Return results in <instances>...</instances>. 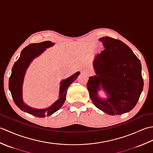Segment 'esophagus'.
I'll return each instance as SVG.
<instances>
[{
  "label": "esophagus",
  "instance_id": "34e87169",
  "mask_svg": "<svg viewBox=\"0 0 153 153\" xmlns=\"http://www.w3.org/2000/svg\"><path fill=\"white\" fill-rule=\"evenodd\" d=\"M82 74H87V71H85V70H83V71H82Z\"/></svg>",
  "mask_w": 153,
  "mask_h": 153
}]
</instances>
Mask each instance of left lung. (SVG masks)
Masks as SVG:
<instances>
[{"label": "left lung", "instance_id": "obj_1", "mask_svg": "<svg viewBox=\"0 0 153 153\" xmlns=\"http://www.w3.org/2000/svg\"><path fill=\"white\" fill-rule=\"evenodd\" d=\"M99 40L105 50L95 56L97 76L90 77L87 89L97 108L110 115L122 114L134 108L143 88L140 60L121 41L110 37ZM100 86L109 95L106 100L97 96Z\"/></svg>", "mask_w": 153, "mask_h": 153}]
</instances>
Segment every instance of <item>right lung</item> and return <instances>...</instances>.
<instances>
[{
    "label": "right lung",
    "instance_id": "right-lung-1",
    "mask_svg": "<svg viewBox=\"0 0 153 153\" xmlns=\"http://www.w3.org/2000/svg\"><path fill=\"white\" fill-rule=\"evenodd\" d=\"M53 45L54 43H51V41H47L39 43H31L25 47L21 52L19 59L13 66L11 76L9 79V89L10 91L12 99L16 105L23 111L39 118H43L53 114L62 106L66 100L68 87L76 79L79 75V72H76L69 78L61 82L60 98L49 108L37 110L25 105L22 99V84L25 71L33 58L41 54L45 50V48L53 46Z\"/></svg>",
    "mask_w": 153,
    "mask_h": 153
}]
</instances>
